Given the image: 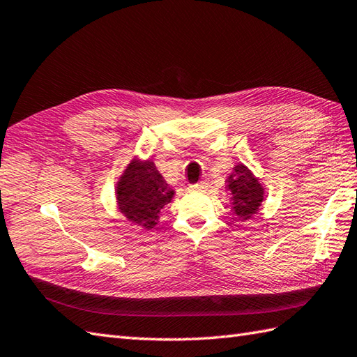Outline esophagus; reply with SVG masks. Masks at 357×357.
I'll return each instance as SVG.
<instances>
[{"mask_svg":"<svg viewBox=\"0 0 357 357\" xmlns=\"http://www.w3.org/2000/svg\"><path fill=\"white\" fill-rule=\"evenodd\" d=\"M206 188H208V182H204V181L190 185V190H192V192H204V190H206Z\"/></svg>","mask_w":357,"mask_h":357,"instance_id":"34e87169","label":"esophagus"}]
</instances>
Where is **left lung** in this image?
Returning a JSON list of instances; mask_svg holds the SVG:
<instances>
[{"mask_svg": "<svg viewBox=\"0 0 357 357\" xmlns=\"http://www.w3.org/2000/svg\"><path fill=\"white\" fill-rule=\"evenodd\" d=\"M227 182L231 192L234 214H237L242 220H248L252 214L259 211L263 202V185L243 164L236 165L234 172L228 176Z\"/></svg>", "mask_w": 357, "mask_h": 357, "instance_id": "obj_1", "label": "left lung"}]
</instances>
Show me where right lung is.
Here are the masks:
<instances>
[{"mask_svg": "<svg viewBox=\"0 0 357 357\" xmlns=\"http://www.w3.org/2000/svg\"><path fill=\"white\" fill-rule=\"evenodd\" d=\"M175 192L164 181L155 164L132 162L117 184V202L128 220L151 229L158 222L161 210Z\"/></svg>", "mask_w": 357, "mask_h": 357, "instance_id": "right-lung-1", "label": "right lung"}]
</instances>
